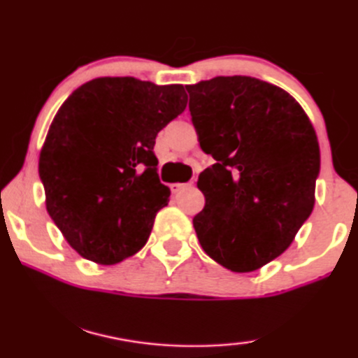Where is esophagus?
I'll use <instances>...</instances> for the list:
<instances>
[{"label":"esophagus","instance_id":"1","mask_svg":"<svg viewBox=\"0 0 358 358\" xmlns=\"http://www.w3.org/2000/svg\"><path fill=\"white\" fill-rule=\"evenodd\" d=\"M189 185H192V184H182V182H174V184H171L169 185V189H171V192L173 194H179L180 190H184V189H187Z\"/></svg>","mask_w":358,"mask_h":358}]
</instances>
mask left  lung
Returning a JSON list of instances; mask_svg holds the SVG:
<instances>
[{"label":"left lung","mask_w":358,"mask_h":358,"mask_svg":"<svg viewBox=\"0 0 358 358\" xmlns=\"http://www.w3.org/2000/svg\"><path fill=\"white\" fill-rule=\"evenodd\" d=\"M203 152L206 207L194 217L203 252L235 273L280 257L309 219L321 151L308 115L280 87L215 77L185 87Z\"/></svg>","instance_id":"8db88e82"}]
</instances>
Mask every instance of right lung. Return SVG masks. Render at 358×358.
<instances>
[{
  "label": "right lung",
  "mask_w": 358,
  "mask_h": 358,
  "mask_svg": "<svg viewBox=\"0 0 358 358\" xmlns=\"http://www.w3.org/2000/svg\"><path fill=\"white\" fill-rule=\"evenodd\" d=\"M185 105L182 85L101 77L60 106L39 178L50 219L80 257L115 264L145 247L171 194L157 176L156 136Z\"/></svg>",
  "instance_id": "add662e5"
}]
</instances>
